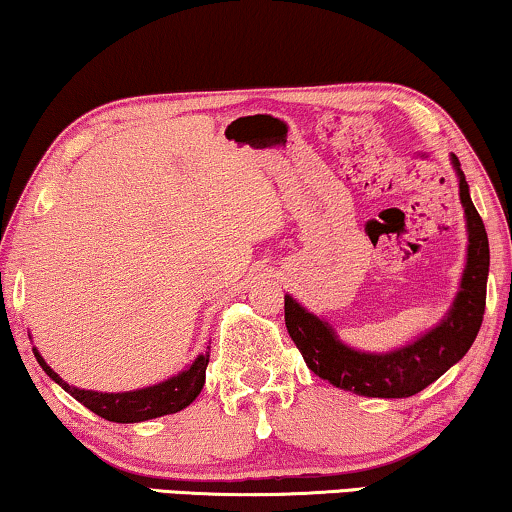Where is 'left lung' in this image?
<instances>
[{"label":"left lung","mask_w":512,"mask_h":512,"mask_svg":"<svg viewBox=\"0 0 512 512\" xmlns=\"http://www.w3.org/2000/svg\"><path fill=\"white\" fill-rule=\"evenodd\" d=\"M452 165L457 170L459 200L466 214L468 254L457 298L436 328L394 352H359L340 342L324 319L307 312L291 296H284V321L291 340L303 354L307 368L333 387L370 398H408L436 382L471 349L485 314L489 242L457 156H452Z\"/></svg>","instance_id":"obj_1"}]
</instances>
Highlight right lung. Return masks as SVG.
<instances>
[{
	"instance_id": "1",
	"label": "right lung",
	"mask_w": 512,
	"mask_h": 512,
	"mask_svg": "<svg viewBox=\"0 0 512 512\" xmlns=\"http://www.w3.org/2000/svg\"><path fill=\"white\" fill-rule=\"evenodd\" d=\"M34 356H37L39 366L46 370V375L58 382L67 394H72L76 401L86 405L88 410H93L95 415L116 424L146 422V419L172 415V412L184 410L186 405H191L195 398H198L202 387H205V370L209 363V352H205L186 370H181L179 375H174L170 380L160 384H153V387L123 391V394H102V391L79 389L67 384L51 366H48L44 356L37 352V347H34Z\"/></svg>"
}]
</instances>
